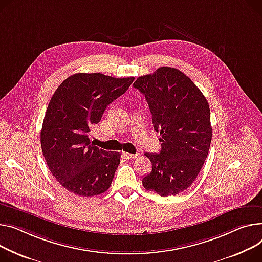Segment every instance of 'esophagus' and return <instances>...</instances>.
I'll return each instance as SVG.
<instances>
[{
    "label": "esophagus",
    "instance_id": "1",
    "mask_svg": "<svg viewBox=\"0 0 262 262\" xmlns=\"http://www.w3.org/2000/svg\"><path fill=\"white\" fill-rule=\"evenodd\" d=\"M123 156L125 157V158H127V159H135V158H137V154H129V152H123Z\"/></svg>",
    "mask_w": 262,
    "mask_h": 262
}]
</instances>
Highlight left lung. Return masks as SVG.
<instances>
[{
	"label": "left lung",
	"instance_id": "8db88e82",
	"mask_svg": "<svg viewBox=\"0 0 262 262\" xmlns=\"http://www.w3.org/2000/svg\"><path fill=\"white\" fill-rule=\"evenodd\" d=\"M133 86L145 96L162 142L159 154L145 152L152 168L142 184L163 197L177 195L196 180L210 149L208 102L193 81L172 67H159Z\"/></svg>",
	"mask_w": 262,
	"mask_h": 262
}]
</instances>
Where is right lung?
Wrapping results in <instances>:
<instances>
[{
	"instance_id": "obj_1",
	"label": "right lung",
	"mask_w": 262,
	"mask_h": 262,
	"mask_svg": "<svg viewBox=\"0 0 262 262\" xmlns=\"http://www.w3.org/2000/svg\"><path fill=\"white\" fill-rule=\"evenodd\" d=\"M134 80L80 73L52 95L41 130L42 151L52 176L75 195L92 197L110 188L121 154L93 145L89 134Z\"/></svg>"
}]
</instances>
